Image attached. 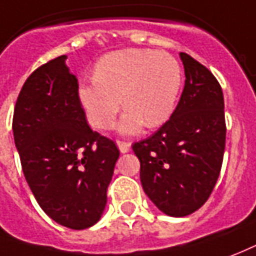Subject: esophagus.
Wrapping results in <instances>:
<instances>
[{"mask_svg": "<svg viewBox=\"0 0 256 256\" xmlns=\"http://www.w3.org/2000/svg\"><path fill=\"white\" fill-rule=\"evenodd\" d=\"M117 146L120 148L121 152H128L130 148V142H124V140H117Z\"/></svg>", "mask_w": 256, "mask_h": 256, "instance_id": "1", "label": "esophagus"}]
</instances>
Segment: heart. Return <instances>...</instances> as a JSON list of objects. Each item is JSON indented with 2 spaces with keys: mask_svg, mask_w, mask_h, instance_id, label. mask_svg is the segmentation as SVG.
I'll return each instance as SVG.
<instances>
[{
  "mask_svg": "<svg viewBox=\"0 0 256 256\" xmlns=\"http://www.w3.org/2000/svg\"><path fill=\"white\" fill-rule=\"evenodd\" d=\"M182 84V66L173 56L126 49L106 54L96 62L95 79L80 84L79 98L88 121L98 130L110 128L124 104L126 113L120 130L135 134L143 126L156 128L170 118Z\"/></svg>",
  "mask_w": 256,
  "mask_h": 256,
  "instance_id": "b5f03b06",
  "label": "heart"
}]
</instances>
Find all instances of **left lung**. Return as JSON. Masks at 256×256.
<instances>
[{
  "label": "left lung",
  "instance_id": "left-lung-1",
  "mask_svg": "<svg viewBox=\"0 0 256 256\" xmlns=\"http://www.w3.org/2000/svg\"><path fill=\"white\" fill-rule=\"evenodd\" d=\"M186 84L170 118L132 144L143 190L162 212L186 217L212 195L222 166L226 124L222 88L208 69L180 53Z\"/></svg>",
  "mask_w": 256,
  "mask_h": 256
}]
</instances>
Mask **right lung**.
I'll list each match as a JSON object with an SVG mask.
<instances>
[{"label": "right lung", "instance_id": "obj_1", "mask_svg": "<svg viewBox=\"0 0 256 256\" xmlns=\"http://www.w3.org/2000/svg\"><path fill=\"white\" fill-rule=\"evenodd\" d=\"M60 56L40 65L22 87L13 136L24 177L48 216L70 229L100 221L120 151L90 128L79 83Z\"/></svg>", "mask_w": 256, "mask_h": 256}]
</instances>
